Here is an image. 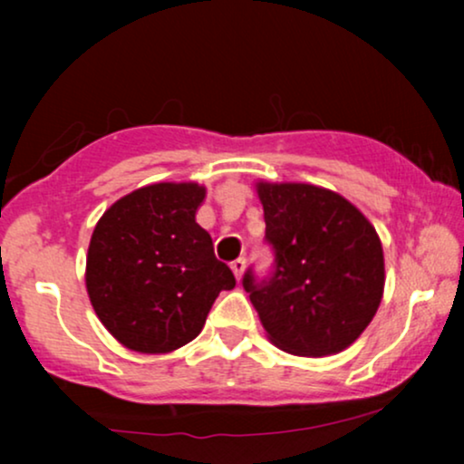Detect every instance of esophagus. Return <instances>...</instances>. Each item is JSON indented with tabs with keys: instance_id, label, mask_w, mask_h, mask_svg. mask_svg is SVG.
Returning a JSON list of instances; mask_svg holds the SVG:
<instances>
[{
	"instance_id": "1",
	"label": "esophagus",
	"mask_w": 464,
	"mask_h": 464,
	"mask_svg": "<svg viewBox=\"0 0 464 464\" xmlns=\"http://www.w3.org/2000/svg\"><path fill=\"white\" fill-rule=\"evenodd\" d=\"M231 270H233V275H236V279H237V281L242 279L244 270H246V259H244V257H237L236 262H231Z\"/></svg>"
}]
</instances>
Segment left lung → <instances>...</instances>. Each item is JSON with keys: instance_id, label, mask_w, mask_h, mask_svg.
Segmentation results:
<instances>
[{"instance_id": "obj_1", "label": "left lung", "mask_w": 464, "mask_h": 464, "mask_svg": "<svg viewBox=\"0 0 464 464\" xmlns=\"http://www.w3.org/2000/svg\"><path fill=\"white\" fill-rule=\"evenodd\" d=\"M275 273L244 290L275 347L301 358L344 351L369 327L384 296V250L355 205L310 183H255Z\"/></svg>"}]
</instances>
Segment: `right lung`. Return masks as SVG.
Masks as SVG:
<instances>
[{"label":"right lung","instance_id":"obj_1","mask_svg":"<svg viewBox=\"0 0 464 464\" xmlns=\"http://www.w3.org/2000/svg\"><path fill=\"white\" fill-rule=\"evenodd\" d=\"M207 189L154 183L121 196L93 228L84 284L95 314L137 353H172L202 332L222 290L236 287L196 222Z\"/></svg>","mask_w":464,"mask_h":464}]
</instances>
